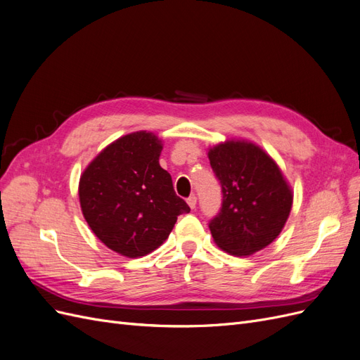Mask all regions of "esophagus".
<instances>
[{
  "label": "esophagus",
  "instance_id": "esophagus-1",
  "mask_svg": "<svg viewBox=\"0 0 360 360\" xmlns=\"http://www.w3.org/2000/svg\"><path fill=\"white\" fill-rule=\"evenodd\" d=\"M188 205L191 207V209H195V207H197V197H195V195H191V197L188 198Z\"/></svg>",
  "mask_w": 360,
  "mask_h": 360
}]
</instances>
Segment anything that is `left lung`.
<instances>
[{
	"label": "left lung",
	"instance_id": "obj_1",
	"mask_svg": "<svg viewBox=\"0 0 360 360\" xmlns=\"http://www.w3.org/2000/svg\"><path fill=\"white\" fill-rule=\"evenodd\" d=\"M222 188V207L209 224L214 243L233 255H250L281 234L292 205L284 174L266 151L230 139L209 150Z\"/></svg>",
	"mask_w": 360,
	"mask_h": 360
}]
</instances>
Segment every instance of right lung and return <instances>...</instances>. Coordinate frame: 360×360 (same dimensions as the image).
<instances>
[{
  "label": "right lung",
  "instance_id": "1",
  "mask_svg": "<svg viewBox=\"0 0 360 360\" xmlns=\"http://www.w3.org/2000/svg\"><path fill=\"white\" fill-rule=\"evenodd\" d=\"M162 141L134 132L97 155L79 179V202L99 240L129 258L153 252L167 240L177 216L189 213L169 172L159 165Z\"/></svg>",
  "mask_w": 360,
  "mask_h": 360
}]
</instances>
